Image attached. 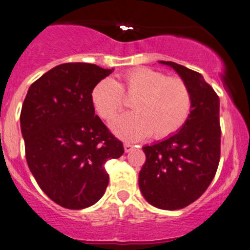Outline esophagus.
<instances>
[{"label":"esophagus","mask_w":250,"mask_h":250,"mask_svg":"<svg viewBox=\"0 0 250 250\" xmlns=\"http://www.w3.org/2000/svg\"><path fill=\"white\" fill-rule=\"evenodd\" d=\"M134 148H135V146H131V144H129V143H125V152H130V151H133Z\"/></svg>","instance_id":"obj_1"}]
</instances>
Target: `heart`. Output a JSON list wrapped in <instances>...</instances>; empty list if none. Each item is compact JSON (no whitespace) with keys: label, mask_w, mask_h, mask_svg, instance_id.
<instances>
[{"label":"heart","mask_w":250,"mask_h":250,"mask_svg":"<svg viewBox=\"0 0 250 250\" xmlns=\"http://www.w3.org/2000/svg\"><path fill=\"white\" fill-rule=\"evenodd\" d=\"M125 96L133 99L135 112L123 114L110 122V128L125 141L150 135L164 140L176 134L188 121L192 108L190 87L179 77L138 67L125 72L117 83L104 78L93 87L91 101L98 115L110 120L125 106Z\"/></svg>","instance_id":"obj_1"}]
</instances>
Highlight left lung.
<instances>
[{
    "label": "left lung",
    "mask_w": 250,
    "mask_h": 250,
    "mask_svg": "<svg viewBox=\"0 0 250 250\" xmlns=\"http://www.w3.org/2000/svg\"><path fill=\"white\" fill-rule=\"evenodd\" d=\"M169 65L190 87V116L177 134L143 146L146 162L138 185L149 204L161 209L184 208L207 190L220 161V101L203 76L173 62Z\"/></svg>",
    "instance_id": "obj_1"
}]
</instances>
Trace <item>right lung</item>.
<instances>
[{
  "label": "right lung",
  "instance_id": "add662e5",
  "mask_svg": "<svg viewBox=\"0 0 250 250\" xmlns=\"http://www.w3.org/2000/svg\"><path fill=\"white\" fill-rule=\"evenodd\" d=\"M112 71L87 62L58 65L36 80L24 99L20 119L29 169L64 208L94 205L109 182L104 164L125 152L91 101L93 87Z\"/></svg>",
  "mask_w": 250,
  "mask_h": 250
}]
</instances>
